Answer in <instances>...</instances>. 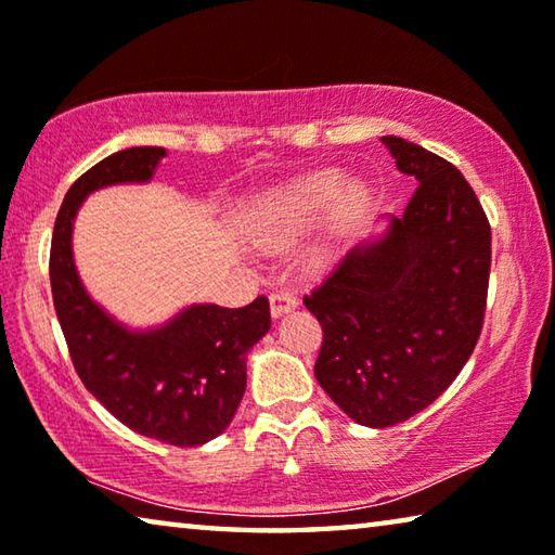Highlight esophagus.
<instances>
[{
	"instance_id": "obj_1",
	"label": "esophagus",
	"mask_w": 555,
	"mask_h": 555,
	"mask_svg": "<svg viewBox=\"0 0 555 555\" xmlns=\"http://www.w3.org/2000/svg\"><path fill=\"white\" fill-rule=\"evenodd\" d=\"M269 306H271V315L279 318L288 311H294L298 306V298L294 294H288V291H276V294L269 296Z\"/></svg>"
}]
</instances>
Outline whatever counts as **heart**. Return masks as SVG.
<instances>
[{
    "instance_id": "b5f03b06",
    "label": "heart",
    "mask_w": 555,
    "mask_h": 555,
    "mask_svg": "<svg viewBox=\"0 0 555 555\" xmlns=\"http://www.w3.org/2000/svg\"><path fill=\"white\" fill-rule=\"evenodd\" d=\"M364 203H367V191L354 181L343 183V176L331 168L271 195L255 215V232L269 244L291 242L311 230L327 205H331L333 230L340 232L364 208ZM318 257L327 261L333 259V251L323 249Z\"/></svg>"
}]
</instances>
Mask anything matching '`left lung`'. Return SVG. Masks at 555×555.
I'll return each instance as SVG.
<instances>
[{
  "label": "left lung",
  "mask_w": 555,
  "mask_h": 555,
  "mask_svg": "<svg viewBox=\"0 0 555 555\" xmlns=\"http://www.w3.org/2000/svg\"><path fill=\"white\" fill-rule=\"evenodd\" d=\"M382 142L416 193L304 298L323 327L318 384L370 428L401 424L453 384L480 340L492 264L490 222L465 176L406 139Z\"/></svg>",
  "instance_id": "8db88e82"
}]
</instances>
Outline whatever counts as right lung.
<instances>
[{
    "instance_id": "1",
    "label": "right lung",
    "mask_w": 555,
    "mask_h": 555,
    "mask_svg": "<svg viewBox=\"0 0 555 555\" xmlns=\"http://www.w3.org/2000/svg\"><path fill=\"white\" fill-rule=\"evenodd\" d=\"M162 146L102 158L65 193L51 240V291L73 367L112 416L146 438L193 448L218 438L247 387V352L269 333V300L195 304L149 331H129L88 296L73 261V220L92 191L152 181Z\"/></svg>"
}]
</instances>
